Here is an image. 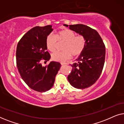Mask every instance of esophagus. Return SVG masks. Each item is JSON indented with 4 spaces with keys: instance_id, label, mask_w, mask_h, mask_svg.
<instances>
[{
    "instance_id": "esophagus-1",
    "label": "esophagus",
    "mask_w": 124,
    "mask_h": 124,
    "mask_svg": "<svg viewBox=\"0 0 124 124\" xmlns=\"http://www.w3.org/2000/svg\"><path fill=\"white\" fill-rule=\"evenodd\" d=\"M65 64H66V63H64V62H61V65H65Z\"/></svg>"
}]
</instances>
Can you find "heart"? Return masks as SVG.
<instances>
[{
    "label": "heart",
    "mask_w": 124,
    "mask_h": 124,
    "mask_svg": "<svg viewBox=\"0 0 124 124\" xmlns=\"http://www.w3.org/2000/svg\"><path fill=\"white\" fill-rule=\"evenodd\" d=\"M57 41L64 42L62 52H56L52 54V59L56 62H64L70 58L72 55L77 56L84 51L86 45V40L82 35H76L72 30L64 29L56 34L55 36L48 35L46 39V46L50 52L56 50Z\"/></svg>",
    "instance_id": "1"
}]
</instances>
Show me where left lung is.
Returning a JSON list of instances; mask_svg holds the SVG:
<instances>
[{
  "label": "left lung",
  "mask_w": 124,
  "mask_h": 124,
  "mask_svg": "<svg viewBox=\"0 0 124 124\" xmlns=\"http://www.w3.org/2000/svg\"><path fill=\"white\" fill-rule=\"evenodd\" d=\"M64 25L85 38L84 51L75 62L70 64L72 72L68 80L76 89H86L95 84L101 73L106 56L105 45L99 33L90 27L83 24Z\"/></svg>",
  "instance_id": "left-lung-1"
}]
</instances>
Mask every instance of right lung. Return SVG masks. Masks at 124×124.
Segmentation results:
<instances>
[{"label": "right lung", "mask_w": 124, "mask_h": 124, "mask_svg": "<svg viewBox=\"0 0 124 124\" xmlns=\"http://www.w3.org/2000/svg\"><path fill=\"white\" fill-rule=\"evenodd\" d=\"M52 30L51 25L35 26L22 37L17 46L16 64L20 76L29 87L40 93L51 89L61 67L56 62L42 65V61L46 62L51 58L46 39Z\"/></svg>", "instance_id": "right-lung-1"}]
</instances>
